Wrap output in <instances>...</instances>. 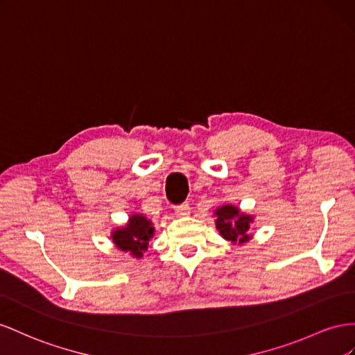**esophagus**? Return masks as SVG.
I'll use <instances>...</instances> for the list:
<instances>
[{
	"mask_svg": "<svg viewBox=\"0 0 355 355\" xmlns=\"http://www.w3.org/2000/svg\"><path fill=\"white\" fill-rule=\"evenodd\" d=\"M174 211L175 214L180 216V217H186L190 214V205L187 204V202H184V204H180V205H175L174 207Z\"/></svg>",
	"mask_w": 355,
	"mask_h": 355,
	"instance_id": "esophagus-1",
	"label": "esophagus"
}]
</instances>
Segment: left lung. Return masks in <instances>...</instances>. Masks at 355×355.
Wrapping results in <instances>:
<instances>
[{
    "label": "left lung",
    "mask_w": 355,
    "mask_h": 355,
    "mask_svg": "<svg viewBox=\"0 0 355 355\" xmlns=\"http://www.w3.org/2000/svg\"><path fill=\"white\" fill-rule=\"evenodd\" d=\"M217 221L216 226L221 236L232 242H245L250 239L248 229L252 217L241 214L239 209L234 205H225L216 211Z\"/></svg>",
    "instance_id": "obj_1"
}]
</instances>
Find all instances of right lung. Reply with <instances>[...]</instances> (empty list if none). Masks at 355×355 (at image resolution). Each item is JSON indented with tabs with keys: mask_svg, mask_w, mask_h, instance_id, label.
I'll return each instance as SVG.
<instances>
[{
	"mask_svg": "<svg viewBox=\"0 0 355 355\" xmlns=\"http://www.w3.org/2000/svg\"><path fill=\"white\" fill-rule=\"evenodd\" d=\"M153 226L144 216L134 214L129 223L113 234V242L121 251H129L135 257L143 256L147 250L148 241L153 236Z\"/></svg>",
	"mask_w": 355,
	"mask_h": 355,
	"instance_id": "right-lung-1",
	"label": "right lung"
}]
</instances>
